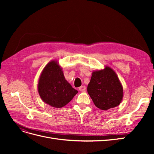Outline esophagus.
<instances>
[{
    "label": "esophagus",
    "mask_w": 154,
    "mask_h": 154,
    "mask_svg": "<svg viewBox=\"0 0 154 154\" xmlns=\"http://www.w3.org/2000/svg\"><path fill=\"white\" fill-rule=\"evenodd\" d=\"M79 90L82 92H84L86 90V87L85 86H81L80 87H79Z\"/></svg>",
    "instance_id": "1"
}]
</instances>
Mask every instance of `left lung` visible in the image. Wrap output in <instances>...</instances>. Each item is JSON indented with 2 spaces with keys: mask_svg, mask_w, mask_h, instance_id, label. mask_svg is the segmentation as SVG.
Instances as JSON below:
<instances>
[{
  "mask_svg": "<svg viewBox=\"0 0 154 154\" xmlns=\"http://www.w3.org/2000/svg\"><path fill=\"white\" fill-rule=\"evenodd\" d=\"M87 92L95 106L107 110L119 106L123 97V88L119 79L110 67L93 71Z\"/></svg>",
  "mask_w": 154,
  "mask_h": 154,
  "instance_id": "1",
  "label": "left lung"
}]
</instances>
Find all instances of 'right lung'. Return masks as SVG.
<instances>
[{
    "mask_svg": "<svg viewBox=\"0 0 154 154\" xmlns=\"http://www.w3.org/2000/svg\"><path fill=\"white\" fill-rule=\"evenodd\" d=\"M37 88L42 100L54 108L66 106L78 92L66 80L62 67L56 60H51L43 69Z\"/></svg>",
    "mask_w": 154,
    "mask_h": 154,
    "instance_id": "right-lung-1",
    "label": "right lung"
}]
</instances>
